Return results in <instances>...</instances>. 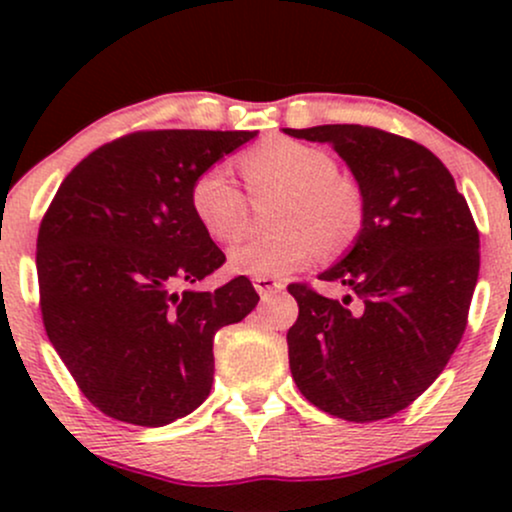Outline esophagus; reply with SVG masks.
Here are the masks:
<instances>
[{
  "instance_id": "34e87169",
  "label": "esophagus",
  "mask_w": 512,
  "mask_h": 512,
  "mask_svg": "<svg viewBox=\"0 0 512 512\" xmlns=\"http://www.w3.org/2000/svg\"><path fill=\"white\" fill-rule=\"evenodd\" d=\"M252 286H255L257 293H260L262 298H269L284 289V281L272 279V276H257V279H252Z\"/></svg>"
}]
</instances>
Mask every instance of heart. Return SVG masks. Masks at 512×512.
<instances>
[{
	"mask_svg": "<svg viewBox=\"0 0 512 512\" xmlns=\"http://www.w3.org/2000/svg\"><path fill=\"white\" fill-rule=\"evenodd\" d=\"M252 192L281 190L272 236L250 238L228 255V269L243 276H286L313 262L322 248L344 252L361 236L366 202L361 187L337 173L325 149L272 137L240 156ZM190 209L214 243H233L245 228V195L226 166H211L190 187Z\"/></svg>",
	"mask_w": 512,
	"mask_h": 512,
	"instance_id": "b5f03b06",
	"label": "heart"
}]
</instances>
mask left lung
<instances>
[{
	"label": "left lung",
	"mask_w": 512,
	"mask_h": 512,
	"mask_svg": "<svg viewBox=\"0 0 512 512\" xmlns=\"http://www.w3.org/2000/svg\"><path fill=\"white\" fill-rule=\"evenodd\" d=\"M330 144L363 192L366 223L342 262L320 274L342 301L291 284L286 334L301 395L368 424L409 407L448 366L479 276V231L443 161L426 146L363 125L284 129Z\"/></svg>",
	"instance_id": "8db88e82"
}]
</instances>
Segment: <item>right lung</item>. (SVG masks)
Segmentation results:
<instances>
[{
	"label": "right lung",
	"mask_w": 512,
	"mask_h": 512,
	"mask_svg": "<svg viewBox=\"0 0 512 512\" xmlns=\"http://www.w3.org/2000/svg\"><path fill=\"white\" fill-rule=\"evenodd\" d=\"M257 132L151 129L103 144L62 180L38 231L40 313L88 402L166 426L209 397L214 334L260 296L248 276L178 291L226 255L190 209V187Z\"/></svg>",
	"instance_id": "1"
}]
</instances>
